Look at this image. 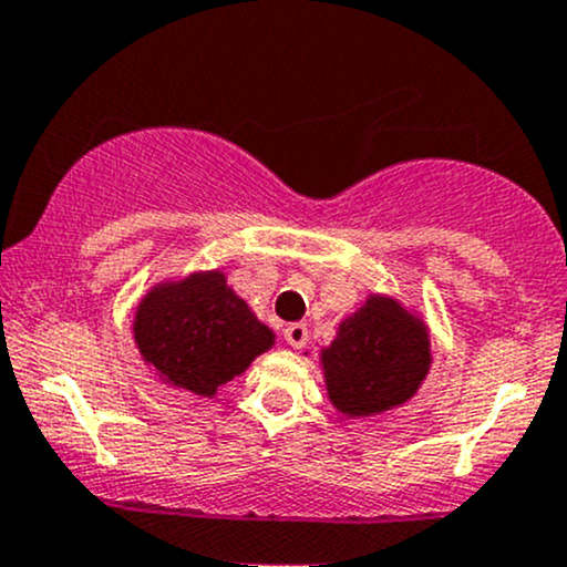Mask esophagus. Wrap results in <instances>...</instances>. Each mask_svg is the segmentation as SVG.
Instances as JSON below:
<instances>
[{"mask_svg":"<svg viewBox=\"0 0 567 567\" xmlns=\"http://www.w3.org/2000/svg\"><path fill=\"white\" fill-rule=\"evenodd\" d=\"M285 342H288L290 348H296V350L307 348V342H309L307 326H303V323H290L288 329H285Z\"/></svg>","mask_w":567,"mask_h":567,"instance_id":"esophagus-1","label":"esophagus"}]
</instances>
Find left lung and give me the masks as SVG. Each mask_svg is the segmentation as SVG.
<instances>
[{
  "instance_id": "1",
  "label": "left lung",
  "mask_w": 567,
  "mask_h": 567,
  "mask_svg": "<svg viewBox=\"0 0 567 567\" xmlns=\"http://www.w3.org/2000/svg\"><path fill=\"white\" fill-rule=\"evenodd\" d=\"M326 389L348 419L385 413L415 396L432 367L424 320L389 296L367 303L339 323L337 339L320 350Z\"/></svg>"
}]
</instances>
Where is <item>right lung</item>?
Instances as JSON below:
<instances>
[{
  "mask_svg": "<svg viewBox=\"0 0 567 567\" xmlns=\"http://www.w3.org/2000/svg\"><path fill=\"white\" fill-rule=\"evenodd\" d=\"M133 333L146 367L195 396H214L274 344V331L238 299L223 271L154 285L135 309Z\"/></svg>",
  "mask_w": 567,
  "mask_h": 567,
  "instance_id": "1",
  "label": "right lung"
}]
</instances>
